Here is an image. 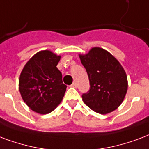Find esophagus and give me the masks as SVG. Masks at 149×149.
Returning <instances> with one entry per match:
<instances>
[{
  "label": "esophagus",
  "mask_w": 149,
  "mask_h": 149,
  "mask_svg": "<svg viewBox=\"0 0 149 149\" xmlns=\"http://www.w3.org/2000/svg\"><path fill=\"white\" fill-rule=\"evenodd\" d=\"M70 87H73V88H77V84H76V83H72V84L70 85Z\"/></svg>",
  "instance_id": "1"
}]
</instances>
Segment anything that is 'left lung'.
Instances as JSON below:
<instances>
[{
	"instance_id": "left-lung-1",
	"label": "left lung",
	"mask_w": 149,
	"mask_h": 149,
	"mask_svg": "<svg viewBox=\"0 0 149 149\" xmlns=\"http://www.w3.org/2000/svg\"><path fill=\"white\" fill-rule=\"evenodd\" d=\"M90 81L88 92L83 94L85 104L93 111L107 114L116 109L127 91V77L115 57L101 47L79 54Z\"/></svg>"
}]
</instances>
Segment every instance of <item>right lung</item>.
Wrapping results in <instances>:
<instances>
[{"label":"right lung","mask_w":149,"mask_h":149,"mask_svg":"<svg viewBox=\"0 0 149 149\" xmlns=\"http://www.w3.org/2000/svg\"><path fill=\"white\" fill-rule=\"evenodd\" d=\"M61 56L48 50L37 52L25 65L19 81L22 99L34 112L47 114L59 105L66 91L57 68Z\"/></svg>","instance_id":"add662e5"}]
</instances>
